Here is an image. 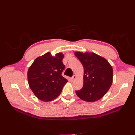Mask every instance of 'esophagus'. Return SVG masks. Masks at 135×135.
<instances>
[{"label":"esophagus","mask_w":135,"mask_h":135,"mask_svg":"<svg viewBox=\"0 0 135 135\" xmlns=\"http://www.w3.org/2000/svg\"><path fill=\"white\" fill-rule=\"evenodd\" d=\"M76 78H77V76H76L75 75H74L72 76V80H74L75 79H76Z\"/></svg>","instance_id":"obj_1"}]
</instances>
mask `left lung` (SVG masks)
Segmentation results:
<instances>
[{"mask_svg": "<svg viewBox=\"0 0 135 135\" xmlns=\"http://www.w3.org/2000/svg\"><path fill=\"white\" fill-rule=\"evenodd\" d=\"M75 55L84 67V84L76 95L87 102L101 99L113 82V68L107 60L95 53L75 52Z\"/></svg>", "mask_w": 135, "mask_h": 135, "instance_id": "obj_1", "label": "left lung"}]
</instances>
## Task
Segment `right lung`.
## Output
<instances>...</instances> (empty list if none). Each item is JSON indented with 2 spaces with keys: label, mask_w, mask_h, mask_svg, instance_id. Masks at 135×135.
Returning <instances> with one entry per match:
<instances>
[{
  "label": "right lung",
  "mask_w": 135,
  "mask_h": 135,
  "mask_svg": "<svg viewBox=\"0 0 135 135\" xmlns=\"http://www.w3.org/2000/svg\"><path fill=\"white\" fill-rule=\"evenodd\" d=\"M63 57L61 52L55 56L47 52L35 59L28 70L29 86L35 96L42 101H50L57 97L68 81L62 75L65 68Z\"/></svg>",
  "instance_id": "1"
}]
</instances>
